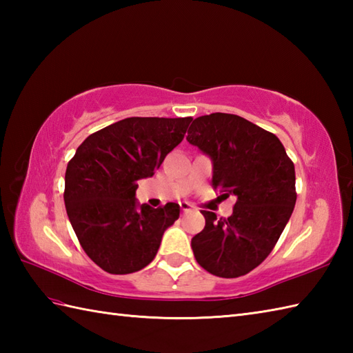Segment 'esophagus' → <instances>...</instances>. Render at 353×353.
Returning <instances> with one entry per match:
<instances>
[{"label": "esophagus", "mask_w": 353, "mask_h": 353, "mask_svg": "<svg viewBox=\"0 0 353 353\" xmlns=\"http://www.w3.org/2000/svg\"><path fill=\"white\" fill-rule=\"evenodd\" d=\"M181 209H182L183 214H186V212L191 211L192 206L188 203V201H182V203H181Z\"/></svg>", "instance_id": "34e87169"}]
</instances>
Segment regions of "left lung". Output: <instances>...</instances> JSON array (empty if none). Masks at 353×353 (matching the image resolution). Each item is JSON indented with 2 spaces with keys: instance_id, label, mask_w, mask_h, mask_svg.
I'll list each match as a JSON object with an SVG mask.
<instances>
[{
  "instance_id": "8db88e82",
  "label": "left lung",
  "mask_w": 353,
  "mask_h": 353,
  "mask_svg": "<svg viewBox=\"0 0 353 353\" xmlns=\"http://www.w3.org/2000/svg\"><path fill=\"white\" fill-rule=\"evenodd\" d=\"M186 139L212 159V186L221 197H236L228 219L201 211L206 224L191 239L194 256L211 274L244 276L268 256L287 226L297 199L294 163L276 134L238 115L199 117Z\"/></svg>"
}]
</instances>
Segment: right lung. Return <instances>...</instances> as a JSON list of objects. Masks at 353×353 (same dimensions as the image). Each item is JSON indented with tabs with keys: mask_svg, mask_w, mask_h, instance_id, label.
I'll return each mask as SVG.
<instances>
[{
	"mask_svg": "<svg viewBox=\"0 0 353 353\" xmlns=\"http://www.w3.org/2000/svg\"><path fill=\"white\" fill-rule=\"evenodd\" d=\"M192 121L132 117L81 142L65 172V208L80 245L110 274H129L156 256L181 206L138 205L139 179L152 177Z\"/></svg>",
	"mask_w": 353,
	"mask_h": 353,
	"instance_id": "right-lung-1",
	"label": "right lung"
}]
</instances>
